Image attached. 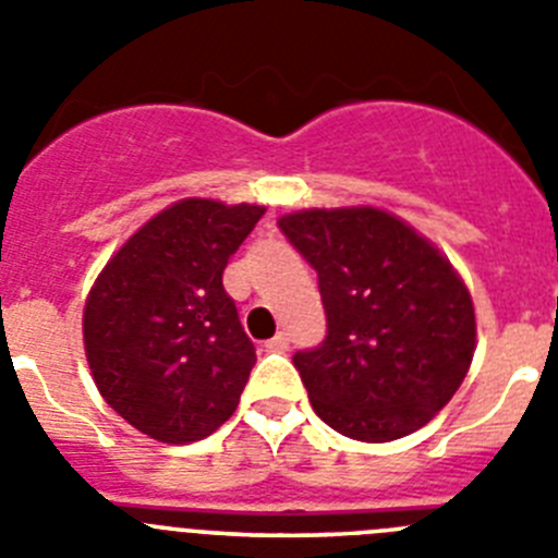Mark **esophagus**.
Segmentation results:
<instances>
[{"instance_id": "1", "label": "esophagus", "mask_w": 558, "mask_h": 558, "mask_svg": "<svg viewBox=\"0 0 558 558\" xmlns=\"http://www.w3.org/2000/svg\"><path fill=\"white\" fill-rule=\"evenodd\" d=\"M265 347H268L270 352H288V349H290V338H288V332H276L274 338H270L268 343H265Z\"/></svg>"}]
</instances>
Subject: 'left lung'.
Returning <instances> with one entry per match:
<instances>
[{"label":"left lung","mask_w":558,"mask_h":558,"mask_svg":"<svg viewBox=\"0 0 558 558\" xmlns=\"http://www.w3.org/2000/svg\"><path fill=\"white\" fill-rule=\"evenodd\" d=\"M318 274L327 338L295 352L313 411L354 441H393L452 399L475 354L472 295L436 245L377 206L279 218Z\"/></svg>","instance_id":"left-lung-1"}]
</instances>
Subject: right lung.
<instances>
[{
    "label": "right lung",
    "mask_w": 558,
    "mask_h": 558,
    "mask_svg": "<svg viewBox=\"0 0 558 558\" xmlns=\"http://www.w3.org/2000/svg\"><path fill=\"white\" fill-rule=\"evenodd\" d=\"M263 215L179 201L128 236L88 290L83 343L97 391L145 436L190 445L236 411L256 354L223 270Z\"/></svg>",
    "instance_id": "add662e5"
}]
</instances>
